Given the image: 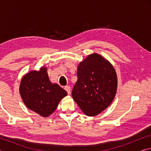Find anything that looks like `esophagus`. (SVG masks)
Wrapping results in <instances>:
<instances>
[{
  "label": "esophagus",
  "instance_id": "34e87169",
  "mask_svg": "<svg viewBox=\"0 0 151 151\" xmlns=\"http://www.w3.org/2000/svg\"><path fill=\"white\" fill-rule=\"evenodd\" d=\"M65 91L67 92V93L68 94H70V87L69 86H65Z\"/></svg>",
  "mask_w": 151,
  "mask_h": 151
}]
</instances>
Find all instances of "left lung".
I'll use <instances>...</instances> for the list:
<instances>
[{"mask_svg":"<svg viewBox=\"0 0 151 151\" xmlns=\"http://www.w3.org/2000/svg\"><path fill=\"white\" fill-rule=\"evenodd\" d=\"M77 76L72 91L73 99L87 116L98 115L112 103L116 95L115 69L103 56L93 53L78 64Z\"/></svg>","mask_w":151,"mask_h":151,"instance_id":"left-lung-1","label":"left lung"}]
</instances>
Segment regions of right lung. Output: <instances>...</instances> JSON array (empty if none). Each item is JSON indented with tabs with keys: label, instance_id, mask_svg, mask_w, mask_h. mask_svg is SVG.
<instances>
[{
	"label": "right lung",
	"instance_id": "add662e5",
	"mask_svg": "<svg viewBox=\"0 0 151 151\" xmlns=\"http://www.w3.org/2000/svg\"><path fill=\"white\" fill-rule=\"evenodd\" d=\"M19 93L27 108L42 117L52 114L61 99L67 95L66 91L58 84L50 81L45 66L23 76Z\"/></svg>",
	"mask_w": 151,
	"mask_h": 151
}]
</instances>
